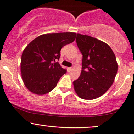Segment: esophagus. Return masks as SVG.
Returning a JSON list of instances; mask_svg holds the SVG:
<instances>
[{"mask_svg":"<svg viewBox=\"0 0 134 134\" xmlns=\"http://www.w3.org/2000/svg\"><path fill=\"white\" fill-rule=\"evenodd\" d=\"M72 69H73L71 67H69L67 69V70H68V71H69V72H71V70H72Z\"/></svg>","mask_w":134,"mask_h":134,"instance_id":"esophagus-1","label":"esophagus"}]
</instances>
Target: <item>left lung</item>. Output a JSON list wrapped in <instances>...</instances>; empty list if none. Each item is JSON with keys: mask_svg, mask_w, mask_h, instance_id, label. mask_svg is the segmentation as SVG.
I'll return each instance as SVG.
<instances>
[{"mask_svg": "<svg viewBox=\"0 0 134 134\" xmlns=\"http://www.w3.org/2000/svg\"><path fill=\"white\" fill-rule=\"evenodd\" d=\"M76 41L82 61L80 76L73 81L74 89L81 98L96 99L114 81L118 70L115 55L108 44L95 37L77 33Z\"/></svg>", "mask_w": 134, "mask_h": 134, "instance_id": "1", "label": "left lung"}]
</instances>
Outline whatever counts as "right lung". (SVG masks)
<instances>
[{
	"instance_id": "obj_1",
	"label": "right lung",
	"mask_w": 134,
	"mask_h": 134,
	"mask_svg": "<svg viewBox=\"0 0 134 134\" xmlns=\"http://www.w3.org/2000/svg\"><path fill=\"white\" fill-rule=\"evenodd\" d=\"M76 35L73 32L44 34L28 44L22 54L20 72L30 92L45 95L55 87L67 71L56 61L59 59L62 47L73 42Z\"/></svg>"
}]
</instances>
